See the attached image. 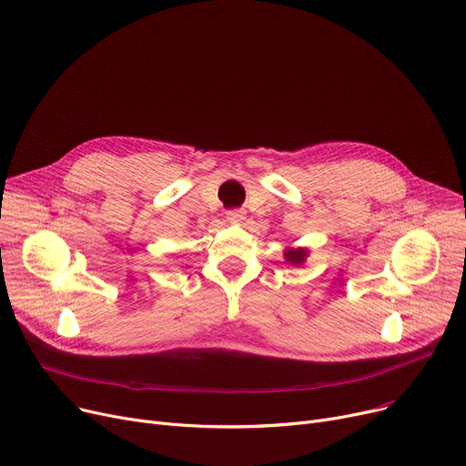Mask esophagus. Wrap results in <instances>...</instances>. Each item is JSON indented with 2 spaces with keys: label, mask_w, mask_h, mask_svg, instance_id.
<instances>
[{
  "label": "esophagus",
  "mask_w": 466,
  "mask_h": 466,
  "mask_svg": "<svg viewBox=\"0 0 466 466\" xmlns=\"http://www.w3.org/2000/svg\"><path fill=\"white\" fill-rule=\"evenodd\" d=\"M227 219H228L230 223H241V221L245 219V211H243V209H230V211L227 213Z\"/></svg>",
  "instance_id": "1"
}]
</instances>
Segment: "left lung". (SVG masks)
Segmentation results:
<instances>
[{"mask_svg":"<svg viewBox=\"0 0 466 466\" xmlns=\"http://www.w3.org/2000/svg\"><path fill=\"white\" fill-rule=\"evenodd\" d=\"M307 255H309V251L303 249V247H298V249H292V247H289V249L285 251V258H287V262H290L292 266H301V264L305 262Z\"/></svg>","mask_w":466,"mask_h":466,"instance_id":"8db88e82","label":"left lung"}]
</instances>
